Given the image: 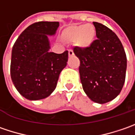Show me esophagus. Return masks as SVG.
<instances>
[{
  "label": "esophagus",
  "mask_w": 135,
  "mask_h": 135,
  "mask_svg": "<svg viewBox=\"0 0 135 135\" xmlns=\"http://www.w3.org/2000/svg\"><path fill=\"white\" fill-rule=\"evenodd\" d=\"M68 55H69V56H73V55H74V52H73V50H71V49H69V50H68Z\"/></svg>",
  "instance_id": "esophagus-1"
}]
</instances>
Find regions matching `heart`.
I'll return each mask as SVG.
<instances>
[{
	"instance_id": "heart-1",
	"label": "heart",
	"mask_w": 135,
	"mask_h": 135,
	"mask_svg": "<svg viewBox=\"0 0 135 135\" xmlns=\"http://www.w3.org/2000/svg\"><path fill=\"white\" fill-rule=\"evenodd\" d=\"M95 35V28L92 25L81 24L72 25L65 29L62 34V37L68 42H76L79 47L86 49L92 44Z\"/></svg>"
}]
</instances>
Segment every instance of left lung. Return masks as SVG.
Instances as JSON below:
<instances>
[{
  "mask_svg": "<svg viewBox=\"0 0 135 135\" xmlns=\"http://www.w3.org/2000/svg\"><path fill=\"white\" fill-rule=\"evenodd\" d=\"M96 37L86 49L74 48L79 58V71L83 89L91 101L104 104L112 101L122 90L127 59L121 41L107 26L94 22Z\"/></svg>",
  "mask_w": 135,
  "mask_h": 135,
  "instance_id": "1",
  "label": "left lung"
}]
</instances>
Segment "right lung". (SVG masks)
Here are the masks:
<instances>
[{
	"instance_id": "right-lung-1",
	"label": "right lung",
	"mask_w": 135,
	"mask_h": 135,
	"mask_svg": "<svg viewBox=\"0 0 135 135\" xmlns=\"http://www.w3.org/2000/svg\"><path fill=\"white\" fill-rule=\"evenodd\" d=\"M59 22H38L29 25L18 36L12 49L10 76L18 92L36 101L55 90L61 71L67 65L68 52H49L47 35H54Z\"/></svg>"
}]
</instances>
